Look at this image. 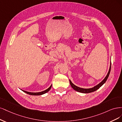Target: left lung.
Returning a JSON list of instances; mask_svg holds the SVG:
<instances>
[{
	"mask_svg": "<svg viewBox=\"0 0 122 122\" xmlns=\"http://www.w3.org/2000/svg\"><path fill=\"white\" fill-rule=\"evenodd\" d=\"M111 65H110L109 67V71L107 74V76H105V77L103 80V81H102L101 82H100L99 84H98L97 85L94 86V87L92 88H89V89H84V88H81L80 87H78L77 86L74 85L72 82H71V81L69 80V82H70V84L71 85V87L75 90L76 91H77L78 92H81V93H91V92H93L94 91H96L97 90H98V89H99L102 86L105 82L107 81V78L109 76L110 72H111Z\"/></svg>",
	"mask_w": 122,
	"mask_h": 122,
	"instance_id": "obj_1",
	"label": "left lung"
}]
</instances>
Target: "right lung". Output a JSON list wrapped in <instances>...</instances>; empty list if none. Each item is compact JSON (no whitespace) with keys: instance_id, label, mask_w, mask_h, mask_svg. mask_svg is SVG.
I'll return each instance as SVG.
<instances>
[{"instance_id":"obj_1","label":"right lung","mask_w":122,"mask_h":122,"mask_svg":"<svg viewBox=\"0 0 122 122\" xmlns=\"http://www.w3.org/2000/svg\"><path fill=\"white\" fill-rule=\"evenodd\" d=\"M51 87H52V85H51L48 89H47L46 90H45V91H42V92H37V93L29 92L24 91V90H23V91L25 92V93H27V94H29V95H43V94H44L47 93L48 92H49L50 91V90L51 89Z\"/></svg>"}]
</instances>
